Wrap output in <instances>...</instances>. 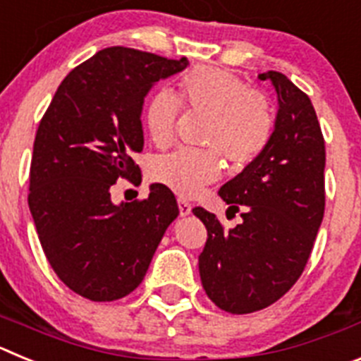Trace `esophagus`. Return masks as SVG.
I'll return each mask as SVG.
<instances>
[{
	"instance_id": "esophagus-1",
	"label": "esophagus",
	"mask_w": 361,
	"mask_h": 361,
	"mask_svg": "<svg viewBox=\"0 0 361 361\" xmlns=\"http://www.w3.org/2000/svg\"><path fill=\"white\" fill-rule=\"evenodd\" d=\"M178 212H180V216H186L191 213V204L184 199H178Z\"/></svg>"
}]
</instances>
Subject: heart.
Here are the masks:
<instances>
[{
  "label": "heart",
  "instance_id": "b5f03b06",
  "mask_svg": "<svg viewBox=\"0 0 361 361\" xmlns=\"http://www.w3.org/2000/svg\"><path fill=\"white\" fill-rule=\"evenodd\" d=\"M177 90L186 110L209 117L202 137V146L209 149H178L157 157L149 166V177L188 199L219 178L220 154L235 170L257 161L273 139L275 114L262 92L222 68L190 70L178 79ZM178 116L180 105L170 92L159 90L149 97L145 124L153 145L168 148L173 142Z\"/></svg>",
  "mask_w": 361,
  "mask_h": 361
}]
</instances>
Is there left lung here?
<instances>
[{
  "mask_svg": "<svg viewBox=\"0 0 361 361\" xmlns=\"http://www.w3.org/2000/svg\"><path fill=\"white\" fill-rule=\"evenodd\" d=\"M279 95L266 152L219 190L242 222L226 229L197 206L208 229L199 255L202 288L213 304L247 314L282 298L304 273L325 209V142L307 94L283 73H260Z\"/></svg>",
  "mask_w": 361,
  "mask_h": 361,
  "instance_id": "1",
  "label": "left lung"
}]
</instances>
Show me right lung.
<instances>
[{"label":"right lung","instance_id":"1","mask_svg":"<svg viewBox=\"0 0 361 361\" xmlns=\"http://www.w3.org/2000/svg\"><path fill=\"white\" fill-rule=\"evenodd\" d=\"M188 66L126 47L99 50L63 79L34 141L28 206L44 257L66 288L114 302L142 282L166 228L177 219L171 190L116 206L111 186L141 183L132 159L145 146L141 110L159 79Z\"/></svg>","mask_w":361,"mask_h":361}]
</instances>
